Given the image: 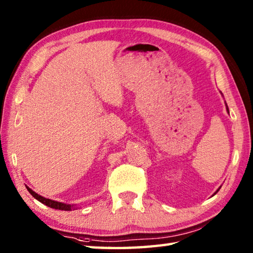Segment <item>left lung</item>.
Masks as SVG:
<instances>
[{
  "instance_id": "8db88e82",
  "label": "left lung",
  "mask_w": 253,
  "mask_h": 253,
  "mask_svg": "<svg viewBox=\"0 0 253 253\" xmlns=\"http://www.w3.org/2000/svg\"><path fill=\"white\" fill-rule=\"evenodd\" d=\"M226 105V104H225ZM226 110H228V113H229V108H228V106H226ZM221 187V186H220ZM220 187L219 188H217V191L215 192V193H217V192H219V190H220ZM215 193H214V194H215Z\"/></svg>"
}]
</instances>
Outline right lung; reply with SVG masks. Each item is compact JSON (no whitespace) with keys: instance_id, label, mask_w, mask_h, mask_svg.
<instances>
[{"instance_id":"obj_1","label":"right lung","mask_w":253,"mask_h":253,"mask_svg":"<svg viewBox=\"0 0 253 253\" xmlns=\"http://www.w3.org/2000/svg\"><path fill=\"white\" fill-rule=\"evenodd\" d=\"M27 188H28V191L30 192V194H31L34 199H37L38 201H39V202L45 204L46 207L52 208V209H55V210H61V211H71L72 209H76L75 204H67V203L58 202V201L46 199V198H43V196H41L38 193H36V192L32 191L29 186H27Z\"/></svg>"}]
</instances>
